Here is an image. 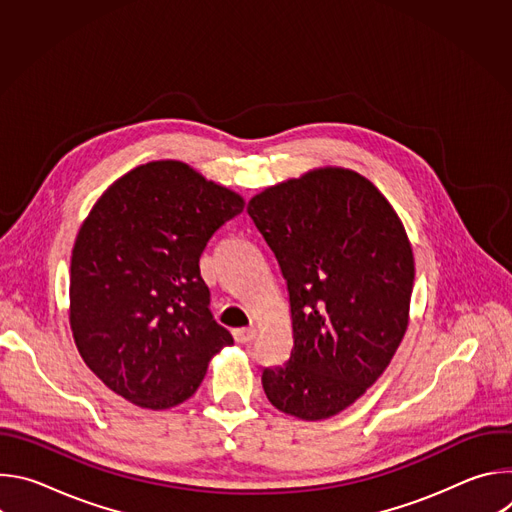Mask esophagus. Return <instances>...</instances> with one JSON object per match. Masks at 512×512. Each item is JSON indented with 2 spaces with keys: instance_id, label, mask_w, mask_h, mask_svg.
<instances>
[{
  "instance_id": "obj_1",
  "label": "esophagus",
  "mask_w": 512,
  "mask_h": 512,
  "mask_svg": "<svg viewBox=\"0 0 512 512\" xmlns=\"http://www.w3.org/2000/svg\"><path fill=\"white\" fill-rule=\"evenodd\" d=\"M233 336H235V340L237 342H241V344H245V342H251L255 336H257V328L255 326H247V328H237L235 332H233Z\"/></svg>"
}]
</instances>
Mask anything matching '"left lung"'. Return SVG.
I'll list each match as a JSON object with an SVG mask.
<instances>
[{"label": "left lung", "mask_w": 512, "mask_h": 512, "mask_svg": "<svg viewBox=\"0 0 512 512\" xmlns=\"http://www.w3.org/2000/svg\"><path fill=\"white\" fill-rule=\"evenodd\" d=\"M247 212L287 283L294 348L261 375L269 403L322 421L385 373L407 324L415 277L399 214L362 174L324 166L273 184Z\"/></svg>", "instance_id": "1"}]
</instances>
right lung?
<instances>
[{"label": "right lung", "mask_w": 512, "mask_h": 512, "mask_svg": "<svg viewBox=\"0 0 512 512\" xmlns=\"http://www.w3.org/2000/svg\"><path fill=\"white\" fill-rule=\"evenodd\" d=\"M245 208L178 160L141 164L93 204L70 257L68 322L87 367L141 409H172L233 344L208 310L200 255Z\"/></svg>", "instance_id": "right-lung-1"}]
</instances>
